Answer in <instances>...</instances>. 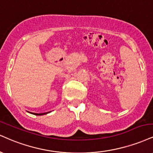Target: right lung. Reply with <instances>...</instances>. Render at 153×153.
Masks as SVG:
<instances>
[{
  "label": "right lung",
  "instance_id": "1",
  "mask_svg": "<svg viewBox=\"0 0 153 153\" xmlns=\"http://www.w3.org/2000/svg\"><path fill=\"white\" fill-rule=\"evenodd\" d=\"M51 111L50 112H47V113H30L31 114H33L35 115H46V114L51 113Z\"/></svg>",
  "mask_w": 153,
  "mask_h": 153
}]
</instances>
